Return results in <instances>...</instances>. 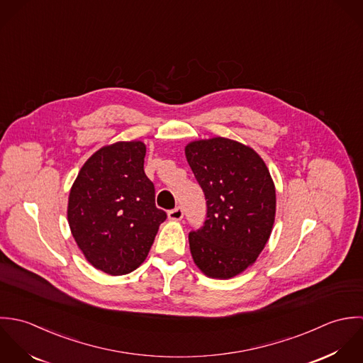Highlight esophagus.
Here are the masks:
<instances>
[{"label": "esophagus", "instance_id": "obj_1", "mask_svg": "<svg viewBox=\"0 0 363 363\" xmlns=\"http://www.w3.org/2000/svg\"><path fill=\"white\" fill-rule=\"evenodd\" d=\"M184 218V211L182 208H175L172 211L168 212V218L172 221H179L181 218Z\"/></svg>", "mask_w": 363, "mask_h": 363}]
</instances>
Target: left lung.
<instances>
[{
  "label": "left lung",
  "instance_id": "left-lung-1",
  "mask_svg": "<svg viewBox=\"0 0 363 363\" xmlns=\"http://www.w3.org/2000/svg\"><path fill=\"white\" fill-rule=\"evenodd\" d=\"M185 155L208 199L205 225L189 234L192 259L206 277L231 279L254 265L271 237L274 179L261 155L237 140H194Z\"/></svg>",
  "mask_w": 363,
  "mask_h": 363
}]
</instances>
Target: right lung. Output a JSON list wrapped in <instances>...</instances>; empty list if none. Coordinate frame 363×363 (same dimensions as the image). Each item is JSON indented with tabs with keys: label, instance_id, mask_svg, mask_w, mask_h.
Wrapping results in <instances>:
<instances>
[{
	"label": "right lung",
	"instance_id": "1",
	"mask_svg": "<svg viewBox=\"0 0 363 363\" xmlns=\"http://www.w3.org/2000/svg\"><path fill=\"white\" fill-rule=\"evenodd\" d=\"M145 157L142 140L104 145L84 162L70 189L67 220L74 240L94 268L112 277L145 262L167 218L155 208Z\"/></svg>",
	"mask_w": 363,
	"mask_h": 363
}]
</instances>
